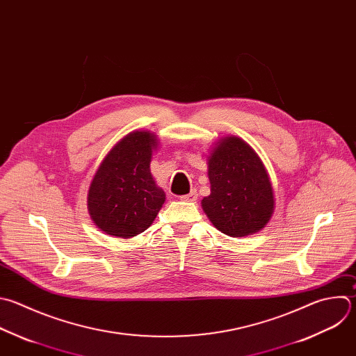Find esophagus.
I'll use <instances>...</instances> for the list:
<instances>
[{
    "instance_id": "1",
    "label": "esophagus",
    "mask_w": 356,
    "mask_h": 356,
    "mask_svg": "<svg viewBox=\"0 0 356 356\" xmlns=\"http://www.w3.org/2000/svg\"><path fill=\"white\" fill-rule=\"evenodd\" d=\"M197 197H198L197 191H195V190H191L188 194L181 195V197H180V200H183V201H195V200H197Z\"/></svg>"
}]
</instances>
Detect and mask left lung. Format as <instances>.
Returning a JSON list of instances; mask_svg holds the SVG:
<instances>
[{
  "instance_id": "left-lung-1",
  "label": "left lung",
  "mask_w": 356,
  "mask_h": 356,
  "mask_svg": "<svg viewBox=\"0 0 356 356\" xmlns=\"http://www.w3.org/2000/svg\"><path fill=\"white\" fill-rule=\"evenodd\" d=\"M211 194L201 201L213 226L242 238L263 229L274 212V193L257 154L241 138L226 137L208 159Z\"/></svg>"
}]
</instances>
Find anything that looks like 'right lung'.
Returning a JSON list of instances; mask_svg holds the SVG:
<instances>
[{
  "instance_id": "obj_1",
  "label": "right lung",
  "mask_w": 356,
  "mask_h": 356,
  "mask_svg": "<svg viewBox=\"0 0 356 356\" xmlns=\"http://www.w3.org/2000/svg\"><path fill=\"white\" fill-rule=\"evenodd\" d=\"M158 140L134 131L117 143L100 163L88 194V209L107 234L133 238L151 226L165 202L149 165Z\"/></svg>"
}]
</instances>
